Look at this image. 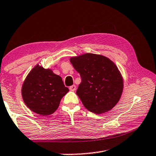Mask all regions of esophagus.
Here are the masks:
<instances>
[{
    "label": "esophagus",
    "instance_id": "esophagus-1",
    "mask_svg": "<svg viewBox=\"0 0 156 156\" xmlns=\"http://www.w3.org/2000/svg\"><path fill=\"white\" fill-rule=\"evenodd\" d=\"M69 89L70 90H72V91H74V90L76 89V85H74V84H73V85H72V86H70Z\"/></svg>",
    "mask_w": 156,
    "mask_h": 156
}]
</instances>
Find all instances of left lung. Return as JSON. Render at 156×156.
Here are the masks:
<instances>
[{
  "label": "left lung",
  "mask_w": 156,
  "mask_h": 156,
  "mask_svg": "<svg viewBox=\"0 0 156 156\" xmlns=\"http://www.w3.org/2000/svg\"><path fill=\"white\" fill-rule=\"evenodd\" d=\"M80 73L76 94L84 106L95 114L111 110L123 91V79L117 67L105 56L88 53L70 58Z\"/></svg>",
  "instance_id": "left-lung-1"
}]
</instances>
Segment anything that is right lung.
Here are the masks:
<instances>
[{
  "mask_svg": "<svg viewBox=\"0 0 156 156\" xmlns=\"http://www.w3.org/2000/svg\"><path fill=\"white\" fill-rule=\"evenodd\" d=\"M69 91L62 78L39 66L31 70L22 88V98L33 112L42 116L52 114Z\"/></svg>",
  "mask_w": 156,
  "mask_h": 156,
  "instance_id": "obj_1",
  "label": "right lung"
}]
</instances>
